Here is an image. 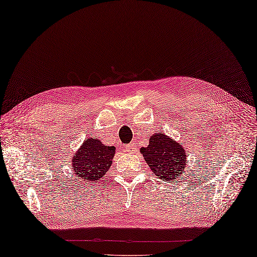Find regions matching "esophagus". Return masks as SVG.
<instances>
[{
    "label": "esophagus",
    "instance_id": "obj_1",
    "mask_svg": "<svg viewBox=\"0 0 257 257\" xmlns=\"http://www.w3.org/2000/svg\"><path fill=\"white\" fill-rule=\"evenodd\" d=\"M126 150H127V152H130V153H135V146H133V145H127L126 146Z\"/></svg>",
    "mask_w": 257,
    "mask_h": 257
}]
</instances>
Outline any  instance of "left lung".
I'll use <instances>...</instances> for the list:
<instances>
[{
	"label": "left lung",
	"instance_id": "left-lung-1",
	"mask_svg": "<svg viewBox=\"0 0 257 257\" xmlns=\"http://www.w3.org/2000/svg\"><path fill=\"white\" fill-rule=\"evenodd\" d=\"M152 172L162 180H174L185 174L187 154L184 148L161 132L152 135L150 144L141 150ZM177 181V180H175Z\"/></svg>",
	"mask_w": 257,
	"mask_h": 257
}]
</instances>
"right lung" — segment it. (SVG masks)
Listing matches in <instances>:
<instances>
[{"mask_svg":"<svg viewBox=\"0 0 257 257\" xmlns=\"http://www.w3.org/2000/svg\"><path fill=\"white\" fill-rule=\"evenodd\" d=\"M114 154L115 147L104 146L96 139L83 142L72 159L76 176L89 181L99 180L109 170Z\"/></svg>","mask_w":257,"mask_h":257,"instance_id":"right-lung-1","label":"right lung"}]
</instances>
